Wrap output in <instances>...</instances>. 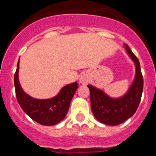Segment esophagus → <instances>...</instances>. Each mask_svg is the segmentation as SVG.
<instances>
[{
  "mask_svg": "<svg viewBox=\"0 0 156 156\" xmlns=\"http://www.w3.org/2000/svg\"><path fill=\"white\" fill-rule=\"evenodd\" d=\"M80 82L82 84H87L89 83V79H88V77L86 75H82L80 78Z\"/></svg>",
  "mask_w": 156,
  "mask_h": 156,
  "instance_id": "esophagus-1",
  "label": "esophagus"
}]
</instances>
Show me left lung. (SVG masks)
Returning <instances> with one entry per match:
<instances>
[{"instance_id": "left-lung-1", "label": "left lung", "mask_w": 156, "mask_h": 156, "mask_svg": "<svg viewBox=\"0 0 156 156\" xmlns=\"http://www.w3.org/2000/svg\"><path fill=\"white\" fill-rule=\"evenodd\" d=\"M126 50L136 66V75L133 83L126 94L119 98H112L92 85H87L90 90L91 110L95 118L104 124L119 125L132 116L137 111L143 91V76L139 60L130 48L126 45Z\"/></svg>"}]
</instances>
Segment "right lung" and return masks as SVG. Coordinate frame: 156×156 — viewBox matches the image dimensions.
Returning a JSON list of instances; mask_svg holds the SVG:
<instances>
[{
	"label": "right lung",
	"mask_w": 156,
	"mask_h": 156,
	"mask_svg": "<svg viewBox=\"0 0 156 156\" xmlns=\"http://www.w3.org/2000/svg\"><path fill=\"white\" fill-rule=\"evenodd\" d=\"M19 60L14 76V83L16 98L22 109L33 120L44 126H53L63 120L78 88V83L74 82L63 87L58 95L52 98L36 99L29 96L22 89L19 81Z\"/></svg>",
	"instance_id": "1"
}]
</instances>
